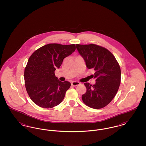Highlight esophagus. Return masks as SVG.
Masks as SVG:
<instances>
[{
  "instance_id": "1",
  "label": "esophagus",
  "mask_w": 146,
  "mask_h": 146,
  "mask_svg": "<svg viewBox=\"0 0 146 146\" xmlns=\"http://www.w3.org/2000/svg\"><path fill=\"white\" fill-rule=\"evenodd\" d=\"M72 85L74 86H76L77 85H79L80 84V83L78 82H76V81H73L72 82Z\"/></svg>"
}]
</instances>
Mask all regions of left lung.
Segmentation results:
<instances>
[{
  "mask_svg": "<svg viewBox=\"0 0 146 146\" xmlns=\"http://www.w3.org/2000/svg\"><path fill=\"white\" fill-rule=\"evenodd\" d=\"M88 68L95 71L94 78L96 83H85L86 92L82 100L86 106L100 109L109 104L117 93L121 80V70L116 58L102 46L95 45L76 44Z\"/></svg>",
  "mask_w": 146,
  "mask_h": 146,
  "instance_id": "1",
  "label": "left lung"
}]
</instances>
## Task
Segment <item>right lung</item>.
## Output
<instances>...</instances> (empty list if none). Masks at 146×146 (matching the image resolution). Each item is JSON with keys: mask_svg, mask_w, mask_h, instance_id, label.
Instances as JSON below:
<instances>
[{"mask_svg": "<svg viewBox=\"0 0 146 146\" xmlns=\"http://www.w3.org/2000/svg\"><path fill=\"white\" fill-rule=\"evenodd\" d=\"M75 50V44H49L30 56L25 69V83L29 96L36 105L51 108L62 102L71 84L60 81L55 71Z\"/></svg>", "mask_w": 146, "mask_h": 146, "instance_id": "obj_1", "label": "right lung"}]
</instances>
